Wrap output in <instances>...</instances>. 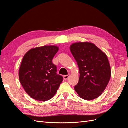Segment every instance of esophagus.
<instances>
[{
    "mask_svg": "<svg viewBox=\"0 0 128 128\" xmlns=\"http://www.w3.org/2000/svg\"><path fill=\"white\" fill-rule=\"evenodd\" d=\"M70 76V74H69L67 75H64V80H67L69 78V77Z\"/></svg>",
    "mask_w": 128,
    "mask_h": 128,
    "instance_id": "34e87169",
    "label": "esophagus"
}]
</instances>
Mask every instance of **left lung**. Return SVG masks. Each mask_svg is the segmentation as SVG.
<instances>
[{
    "instance_id": "8db88e82",
    "label": "left lung",
    "mask_w": 128,
    "mask_h": 128,
    "mask_svg": "<svg viewBox=\"0 0 128 128\" xmlns=\"http://www.w3.org/2000/svg\"><path fill=\"white\" fill-rule=\"evenodd\" d=\"M70 50L79 68V82L74 88L80 97L94 100L105 90L111 77L107 56L95 44L90 42L72 44Z\"/></svg>"
}]
</instances>
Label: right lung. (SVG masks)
I'll use <instances>...</instances> for the list:
<instances>
[{
	"mask_svg": "<svg viewBox=\"0 0 128 128\" xmlns=\"http://www.w3.org/2000/svg\"><path fill=\"white\" fill-rule=\"evenodd\" d=\"M59 48L45 45L30 49L24 56L19 69V80L30 97L45 102L56 94L63 77L56 74L52 60Z\"/></svg>",
	"mask_w": 128,
	"mask_h": 128,
	"instance_id": "right-lung-1",
	"label": "right lung"
}]
</instances>
